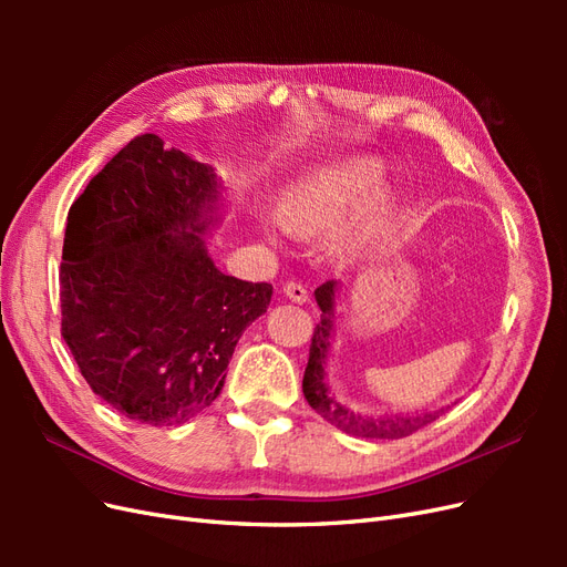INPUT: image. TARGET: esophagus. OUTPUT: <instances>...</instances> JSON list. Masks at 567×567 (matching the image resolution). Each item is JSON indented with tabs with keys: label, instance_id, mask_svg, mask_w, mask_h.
<instances>
[{
	"label": "esophagus",
	"instance_id": "1",
	"mask_svg": "<svg viewBox=\"0 0 567 567\" xmlns=\"http://www.w3.org/2000/svg\"><path fill=\"white\" fill-rule=\"evenodd\" d=\"M284 293H286V298H290L293 302H300V305L310 300V293H307V288L302 284H296V281H288L284 286Z\"/></svg>",
	"mask_w": 567,
	"mask_h": 567
}]
</instances>
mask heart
<instances>
[{"instance_id": "obj_1", "label": "heart", "mask_w": 567, "mask_h": 567, "mask_svg": "<svg viewBox=\"0 0 567 567\" xmlns=\"http://www.w3.org/2000/svg\"><path fill=\"white\" fill-rule=\"evenodd\" d=\"M383 163L371 156H350L307 169L288 184L279 213L262 215V231L271 244L290 234L317 236L338 227L333 246L342 255H362L388 225L394 196L381 184Z\"/></svg>"}]
</instances>
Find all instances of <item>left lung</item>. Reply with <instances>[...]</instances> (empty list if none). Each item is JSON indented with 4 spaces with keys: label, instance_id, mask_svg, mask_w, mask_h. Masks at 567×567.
<instances>
[{
    "label": "left lung",
    "instance_id": "8db88e82",
    "mask_svg": "<svg viewBox=\"0 0 567 567\" xmlns=\"http://www.w3.org/2000/svg\"><path fill=\"white\" fill-rule=\"evenodd\" d=\"M336 293H338V281H326L315 290V298L321 310V321L315 329L310 359H307V367H305V379H302L305 400L310 402V406L323 421L340 427L342 433L354 435V437H367V440H400L440 419V414L447 406L435 409V411H414V414L367 416V414H359V411L348 409L346 404H340L333 398L329 383H326V367H329V354H331L333 336H336Z\"/></svg>",
    "mask_w": 567,
    "mask_h": 567
}]
</instances>
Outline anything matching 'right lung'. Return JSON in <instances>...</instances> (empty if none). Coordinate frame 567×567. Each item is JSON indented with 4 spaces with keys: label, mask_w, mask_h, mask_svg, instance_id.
Masks as SVG:
<instances>
[{
    "label": "right lung",
    "mask_w": 567,
    "mask_h": 567,
    "mask_svg": "<svg viewBox=\"0 0 567 567\" xmlns=\"http://www.w3.org/2000/svg\"><path fill=\"white\" fill-rule=\"evenodd\" d=\"M221 192L210 165L142 134L68 213L61 336L84 381L132 421L177 425L208 409L269 307L271 284L227 277L208 252Z\"/></svg>",
    "instance_id": "obj_1"
}]
</instances>
